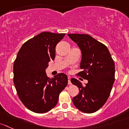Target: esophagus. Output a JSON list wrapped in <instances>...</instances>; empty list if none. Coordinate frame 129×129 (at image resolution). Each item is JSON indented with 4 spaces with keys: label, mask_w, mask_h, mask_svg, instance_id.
<instances>
[{
    "label": "esophagus",
    "mask_w": 129,
    "mask_h": 129,
    "mask_svg": "<svg viewBox=\"0 0 129 129\" xmlns=\"http://www.w3.org/2000/svg\"><path fill=\"white\" fill-rule=\"evenodd\" d=\"M68 84H71V78H70V77H68Z\"/></svg>",
    "instance_id": "1"
}]
</instances>
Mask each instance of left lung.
Instances as JSON below:
<instances>
[{"mask_svg":"<svg viewBox=\"0 0 129 129\" xmlns=\"http://www.w3.org/2000/svg\"><path fill=\"white\" fill-rule=\"evenodd\" d=\"M81 50L82 58L78 75L88 83L84 86L72 78V84L78 86L79 92L73 103L79 111L93 113L107 101L114 80L115 64L107 46L87 34H68Z\"/></svg>","mask_w":129,"mask_h":129,"instance_id":"1","label":"left lung"}]
</instances>
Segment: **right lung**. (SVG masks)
Masks as SVG:
<instances>
[{"label":"right lung","instance_id":"obj_1","mask_svg":"<svg viewBox=\"0 0 129 129\" xmlns=\"http://www.w3.org/2000/svg\"><path fill=\"white\" fill-rule=\"evenodd\" d=\"M65 34L45 31L26 41L18 51L14 64V83L23 105L36 113H45L55 107L68 77L58 73L50 79L45 73L55 58V47Z\"/></svg>","mask_w":129,"mask_h":129}]
</instances>
